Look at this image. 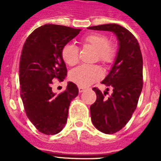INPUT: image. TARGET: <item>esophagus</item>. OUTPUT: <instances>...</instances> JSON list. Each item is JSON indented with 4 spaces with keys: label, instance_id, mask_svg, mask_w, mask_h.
<instances>
[{
    "label": "esophagus",
    "instance_id": "34e87169",
    "mask_svg": "<svg viewBox=\"0 0 161 161\" xmlns=\"http://www.w3.org/2000/svg\"><path fill=\"white\" fill-rule=\"evenodd\" d=\"M84 90H85V88H83V87H81V86L78 87V92H79V93H83Z\"/></svg>",
    "mask_w": 161,
    "mask_h": 161
}]
</instances>
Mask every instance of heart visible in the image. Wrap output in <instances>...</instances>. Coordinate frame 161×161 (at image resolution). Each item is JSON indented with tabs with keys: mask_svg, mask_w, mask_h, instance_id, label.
I'll return each mask as SVG.
<instances>
[{
	"mask_svg": "<svg viewBox=\"0 0 161 161\" xmlns=\"http://www.w3.org/2000/svg\"><path fill=\"white\" fill-rule=\"evenodd\" d=\"M84 44L96 50V59L109 65L116 58V48L108 43L106 36L100 33H90L82 38ZM63 62L68 66H74L78 61V48L72 43L66 44L61 51ZM102 77V70L97 65H82L74 68L69 73V79L76 84L86 87Z\"/></svg>",
	"mask_w": 161,
	"mask_h": 161,
	"instance_id": "b5f03b06",
	"label": "heart"
}]
</instances>
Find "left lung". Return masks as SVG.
Masks as SVG:
<instances>
[{
  "mask_svg": "<svg viewBox=\"0 0 161 161\" xmlns=\"http://www.w3.org/2000/svg\"><path fill=\"white\" fill-rule=\"evenodd\" d=\"M88 29L112 31L119 41V51L109 73L102 83L113 88L108 98L93 88L97 99L90 106L91 119L96 129L111 135L119 131L132 117L143 88V58L140 44L130 31L118 24L93 26ZM108 90V88H107Z\"/></svg>",
  "mask_w": 161,
  "mask_h": 161,
  "instance_id": "8db88e82",
  "label": "left lung"
}]
</instances>
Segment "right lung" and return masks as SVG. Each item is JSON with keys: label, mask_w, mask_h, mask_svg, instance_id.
I'll list each match as a JSON object with an SVG mask.
<instances>
[{"label": "right lung", "mask_w": 161, "mask_h": 161, "mask_svg": "<svg viewBox=\"0 0 161 161\" xmlns=\"http://www.w3.org/2000/svg\"><path fill=\"white\" fill-rule=\"evenodd\" d=\"M81 29L46 24L34 30L22 47L19 80L20 94L26 116L39 132L53 135L61 132L68 119L71 101L78 94L75 83L68 82L63 93L56 95L53 81L62 82L67 68L61 51Z\"/></svg>", "instance_id": "obj_1"}]
</instances>
